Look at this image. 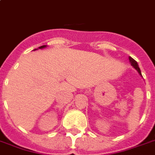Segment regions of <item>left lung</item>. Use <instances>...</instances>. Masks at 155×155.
Segmentation results:
<instances>
[{
  "label": "left lung",
  "mask_w": 155,
  "mask_h": 155,
  "mask_svg": "<svg viewBox=\"0 0 155 155\" xmlns=\"http://www.w3.org/2000/svg\"><path fill=\"white\" fill-rule=\"evenodd\" d=\"M129 60H130V64H131V65H132V66H133V67L134 68V69H135V70H136L138 72H139V74H140V75L142 76V74H141V71H140V67H139V65H138V63H137L136 61L134 60L133 58L130 57V56L129 57Z\"/></svg>",
  "instance_id": "1"
}]
</instances>
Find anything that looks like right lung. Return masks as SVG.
<instances>
[{"mask_svg":"<svg viewBox=\"0 0 155 155\" xmlns=\"http://www.w3.org/2000/svg\"><path fill=\"white\" fill-rule=\"evenodd\" d=\"M45 47H46V45H41V46H40V47H39V49H43V48H45ZM34 51H35V50H34Z\"/></svg>","mask_w":155,"mask_h":155,"instance_id":"obj_1","label":"right lung"}]
</instances>
